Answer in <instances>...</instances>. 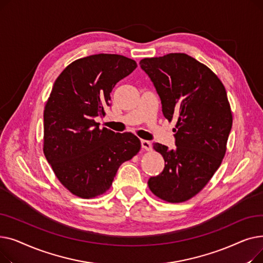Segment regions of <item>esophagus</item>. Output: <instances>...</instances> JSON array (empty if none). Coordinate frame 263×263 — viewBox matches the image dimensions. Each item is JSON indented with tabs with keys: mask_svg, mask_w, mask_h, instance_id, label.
Instances as JSON below:
<instances>
[{
	"mask_svg": "<svg viewBox=\"0 0 263 263\" xmlns=\"http://www.w3.org/2000/svg\"><path fill=\"white\" fill-rule=\"evenodd\" d=\"M141 143H142V148H143L144 150L149 151V150L153 149V145H151V143H150L149 141H145V140H143Z\"/></svg>",
	"mask_w": 263,
	"mask_h": 263,
	"instance_id": "34e87169",
	"label": "esophagus"
}]
</instances>
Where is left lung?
Returning a JSON list of instances; mask_svg holds the SVG:
<instances>
[{"label":"left lung","instance_id":"obj_1","mask_svg":"<svg viewBox=\"0 0 263 263\" xmlns=\"http://www.w3.org/2000/svg\"><path fill=\"white\" fill-rule=\"evenodd\" d=\"M140 65L160 97L164 117L177 121L175 149L154 144L166 164L148 186L165 201L182 202L209 182L225 156L232 126L226 89L208 67L184 53L144 59Z\"/></svg>","mask_w":263,"mask_h":263}]
</instances>
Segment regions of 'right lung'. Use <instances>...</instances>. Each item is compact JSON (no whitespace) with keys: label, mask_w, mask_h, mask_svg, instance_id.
Here are the masks:
<instances>
[{"label":"right lung","mask_w":263,"mask_h":263,"mask_svg":"<svg viewBox=\"0 0 263 263\" xmlns=\"http://www.w3.org/2000/svg\"><path fill=\"white\" fill-rule=\"evenodd\" d=\"M137 67L117 54L74 61L55 81L44 112V154L61 183L72 194L91 198L109 189L120 165L141 149L130 133L99 129L110 91Z\"/></svg>","instance_id":"1"}]
</instances>
